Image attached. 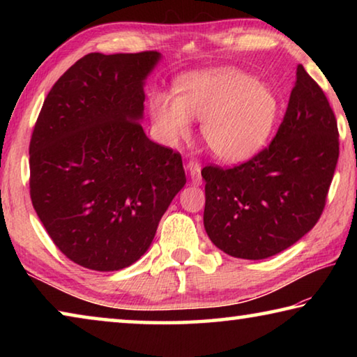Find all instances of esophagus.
I'll use <instances>...</instances> for the list:
<instances>
[{
  "label": "esophagus",
  "instance_id": "obj_1",
  "mask_svg": "<svg viewBox=\"0 0 357 357\" xmlns=\"http://www.w3.org/2000/svg\"><path fill=\"white\" fill-rule=\"evenodd\" d=\"M187 170L192 178V183L200 185L202 184V164L197 159H192L189 164H187Z\"/></svg>",
  "mask_w": 357,
  "mask_h": 357
}]
</instances>
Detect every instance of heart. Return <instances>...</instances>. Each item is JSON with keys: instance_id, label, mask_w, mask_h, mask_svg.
I'll list each match as a JSON object with an SVG mask.
<instances>
[{"instance_id": "1", "label": "heart", "mask_w": 357, "mask_h": 357, "mask_svg": "<svg viewBox=\"0 0 357 357\" xmlns=\"http://www.w3.org/2000/svg\"><path fill=\"white\" fill-rule=\"evenodd\" d=\"M149 113L157 134L174 143L202 119V135L217 159L243 162L268 143L280 113L274 89L257 77L219 68L181 78L176 96L154 91Z\"/></svg>"}]
</instances>
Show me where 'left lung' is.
I'll use <instances>...</instances> for the list:
<instances>
[{"instance_id": "left-lung-1", "label": "left lung", "mask_w": 357, "mask_h": 357, "mask_svg": "<svg viewBox=\"0 0 357 357\" xmlns=\"http://www.w3.org/2000/svg\"><path fill=\"white\" fill-rule=\"evenodd\" d=\"M337 160L335 114L299 64L285 116L269 146L233 168L202 170L209 239L244 259L288 249L321 217Z\"/></svg>"}]
</instances>
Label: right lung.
Masks as SVG:
<instances>
[{"mask_svg": "<svg viewBox=\"0 0 357 357\" xmlns=\"http://www.w3.org/2000/svg\"><path fill=\"white\" fill-rule=\"evenodd\" d=\"M157 52L89 53L47 94L29 142V195L48 236L83 268L119 271L153 243L185 184L181 154L151 142L143 84Z\"/></svg>", "mask_w": 357, "mask_h": 357, "instance_id": "1", "label": "right lung"}]
</instances>
